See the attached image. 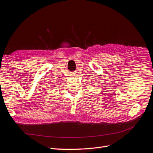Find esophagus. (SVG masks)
<instances>
[{
	"label": "esophagus",
	"mask_w": 153,
	"mask_h": 153,
	"mask_svg": "<svg viewBox=\"0 0 153 153\" xmlns=\"http://www.w3.org/2000/svg\"><path fill=\"white\" fill-rule=\"evenodd\" d=\"M73 76H75V75H73Z\"/></svg>",
	"instance_id": "esophagus-1"
}]
</instances>
